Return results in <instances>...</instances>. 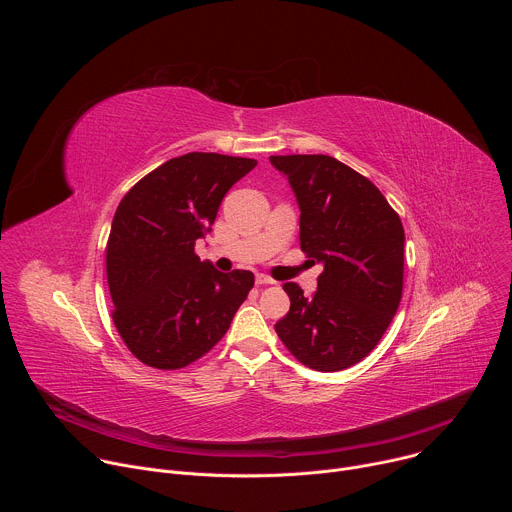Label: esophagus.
<instances>
[{"instance_id":"esophagus-1","label":"esophagus","mask_w":512,"mask_h":512,"mask_svg":"<svg viewBox=\"0 0 512 512\" xmlns=\"http://www.w3.org/2000/svg\"><path fill=\"white\" fill-rule=\"evenodd\" d=\"M257 283H259V285H273V283H275V281H273V279H271V277H267V275H263V273H259V275H257Z\"/></svg>"}]
</instances>
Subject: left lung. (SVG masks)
<instances>
[{"label":"left lung","mask_w":512,"mask_h":512,"mask_svg":"<svg viewBox=\"0 0 512 512\" xmlns=\"http://www.w3.org/2000/svg\"><path fill=\"white\" fill-rule=\"evenodd\" d=\"M269 162L296 194L302 251L324 265L312 298L298 283L283 285L291 306L275 332L306 367L348 369L379 344L399 308L401 218L369 178L336 158L298 154Z\"/></svg>","instance_id":"8db88e82"}]
</instances>
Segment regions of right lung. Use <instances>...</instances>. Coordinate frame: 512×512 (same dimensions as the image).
I'll return each mask as SVG.
<instances>
[{
  "label": "right lung",
  "mask_w": 512,
  "mask_h": 512,
  "mask_svg": "<svg viewBox=\"0 0 512 512\" xmlns=\"http://www.w3.org/2000/svg\"><path fill=\"white\" fill-rule=\"evenodd\" d=\"M257 166L251 158L192 152L143 176L119 202L107 241L113 322L143 364L176 371L221 340L255 283L194 253L218 206Z\"/></svg>",
  "instance_id": "1"
}]
</instances>
